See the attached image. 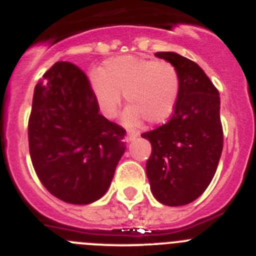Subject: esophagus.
Returning a JSON list of instances; mask_svg holds the SVG:
<instances>
[{
  "mask_svg": "<svg viewBox=\"0 0 256 256\" xmlns=\"http://www.w3.org/2000/svg\"><path fill=\"white\" fill-rule=\"evenodd\" d=\"M137 137H138V133H137V132H128V134H126V140L128 142H130V141H134V140L137 138Z\"/></svg>",
  "mask_w": 256,
  "mask_h": 256,
  "instance_id": "esophagus-1",
  "label": "esophagus"
}]
</instances>
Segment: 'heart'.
<instances>
[{
    "instance_id": "1",
    "label": "heart",
    "mask_w": 256,
    "mask_h": 256,
    "mask_svg": "<svg viewBox=\"0 0 256 256\" xmlns=\"http://www.w3.org/2000/svg\"><path fill=\"white\" fill-rule=\"evenodd\" d=\"M92 90L101 112L114 118L126 94L123 122L137 126L142 119L150 124L168 122L177 106L180 92L178 70L165 60L120 56L106 61L102 74H94Z\"/></svg>"
}]
</instances>
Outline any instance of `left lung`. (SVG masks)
Instances as JSON below:
<instances>
[{
  "instance_id": "left-lung-1",
  "label": "left lung",
  "mask_w": 256,
  "mask_h": 256,
  "mask_svg": "<svg viewBox=\"0 0 256 256\" xmlns=\"http://www.w3.org/2000/svg\"><path fill=\"white\" fill-rule=\"evenodd\" d=\"M155 56L178 70L180 92L170 120L142 134L152 148L146 174L156 200L182 206L196 200L216 174L223 150L220 98L196 62L176 52Z\"/></svg>"
}]
</instances>
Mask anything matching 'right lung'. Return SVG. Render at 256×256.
<instances>
[{
	"mask_svg": "<svg viewBox=\"0 0 256 256\" xmlns=\"http://www.w3.org/2000/svg\"><path fill=\"white\" fill-rule=\"evenodd\" d=\"M98 112L87 76L70 62L52 65L34 87L30 159L47 191L68 204L102 198L126 151V130Z\"/></svg>",
	"mask_w": 256,
	"mask_h": 256,
	"instance_id": "right-lung-1",
	"label": "right lung"
}]
</instances>
